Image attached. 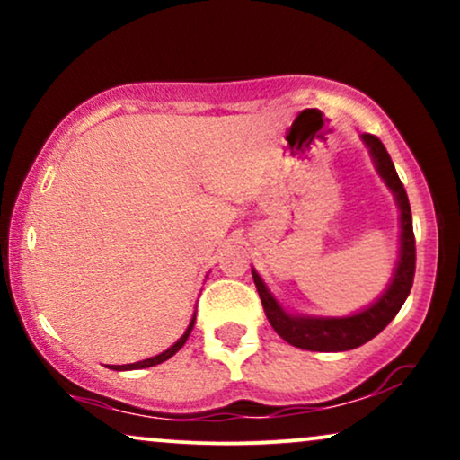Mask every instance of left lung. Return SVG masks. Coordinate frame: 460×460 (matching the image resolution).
<instances>
[{
	"label": "left lung",
	"instance_id": "left-lung-1",
	"mask_svg": "<svg viewBox=\"0 0 460 460\" xmlns=\"http://www.w3.org/2000/svg\"><path fill=\"white\" fill-rule=\"evenodd\" d=\"M363 140L372 151L374 162H376L378 172L385 179L389 188L394 190L395 199L400 205V223H402V235H400V261L395 268L394 281L374 303L361 314L350 315V318H294V315L285 314L281 305L274 300V296L266 289L261 277L252 270V281L257 285L260 292L263 311L266 318L272 324V329L283 337L288 344L303 348V350H315V352H341L352 350V348L363 346L366 341L376 337L385 326L395 318L400 307L404 305L406 296H409L411 288H413L415 277V235H413V218H411V205L406 190L400 181L395 166L389 157L387 149L376 136L363 134Z\"/></svg>",
	"mask_w": 460,
	"mask_h": 460
}]
</instances>
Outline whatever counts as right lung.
Listing matches in <instances>:
<instances>
[{"label":"right lung","instance_id":"obj_1","mask_svg":"<svg viewBox=\"0 0 460 460\" xmlns=\"http://www.w3.org/2000/svg\"><path fill=\"white\" fill-rule=\"evenodd\" d=\"M192 326H194V318H192V322H190L188 331L183 332V335H181V340H179L175 346H171V348H168V350H164L162 355H157V357H151V358H145V361H138V363H129V366H114L112 369H142V367H151V366H157V363H164V361H166V358H171L172 355H175V352H179V348H181L183 344H186V341H188V337H190V332H192Z\"/></svg>","mask_w":460,"mask_h":460}]
</instances>
